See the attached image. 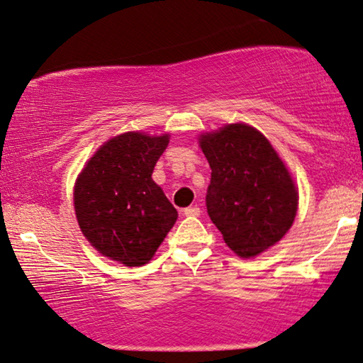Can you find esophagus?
<instances>
[{
	"label": "esophagus",
	"instance_id": "1",
	"mask_svg": "<svg viewBox=\"0 0 363 363\" xmlns=\"http://www.w3.org/2000/svg\"><path fill=\"white\" fill-rule=\"evenodd\" d=\"M184 216H187V217H197V216H201V209L197 206H194V207H186L184 211Z\"/></svg>",
	"mask_w": 363,
	"mask_h": 363
}]
</instances>
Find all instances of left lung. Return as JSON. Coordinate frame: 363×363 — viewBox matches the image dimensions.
Here are the masks:
<instances>
[{
  "mask_svg": "<svg viewBox=\"0 0 363 363\" xmlns=\"http://www.w3.org/2000/svg\"><path fill=\"white\" fill-rule=\"evenodd\" d=\"M201 149L212 169L207 214L225 244L254 257L291 229L298 194L282 159L257 129L229 124L202 134Z\"/></svg>",
  "mask_w": 363,
  "mask_h": 363,
  "instance_id": "left-lung-1",
  "label": "left lung"
}]
</instances>
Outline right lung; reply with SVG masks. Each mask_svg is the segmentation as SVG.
Returning a JSON list of instances; mask_svg holds the SVG:
<instances>
[{
    "label": "right lung",
    "mask_w": 363,
    "mask_h": 363,
    "mask_svg": "<svg viewBox=\"0 0 363 363\" xmlns=\"http://www.w3.org/2000/svg\"><path fill=\"white\" fill-rule=\"evenodd\" d=\"M167 144V134H121L99 147L76 181L74 211L84 238L128 267L147 264L177 219L152 181Z\"/></svg>",
    "instance_id": "add662e5"
}]
</instances>
